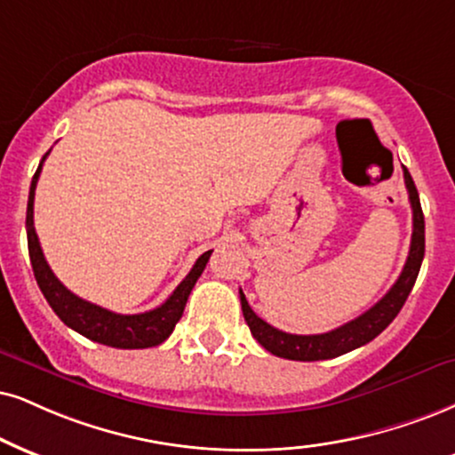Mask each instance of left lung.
<instances>
[{
    "label": "left lung",
    "instance_id": "8db88e82",
    "mask_svg": "<svg viewBox=\"0 0 455 455\" xmlns=\"http://www.w3.org/2000/svg\"><path fill=\"white\" fill-rule=\"evenodd\" d=\"M403 175H405L409 202H411L413 211V234L411 246H409V257L399 280L392 284V289L378 304L369 307L367 312L361 314L355 321L341 324V327L321 335H293L272 327V324H267L263 318H259L251 310L249 301H246L244 293L240 291V304H243L244 321L249 324L253 338L267 352H272L274 356L289 358V361H327V358L341 356L346 352L355 350V347L369 344V341L378 338L395 321L396 314L401 312L403 304L407 301L409 293H411L413 284H416L419 266H422L424 259V212L422 206H419L416 183H413L407 168H403Z\"/></svg>",
    "mask_w": 455,
    "mask_h": 455
}]
</instances>
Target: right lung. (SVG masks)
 Listing matches in <instances>:
<instances>
[{
	"instance_id": "1",
	"label": "right lung",
	"mask_w": 455,
	"mask_h": 455,
	"mask_svg": "<svg viewBox=\"0 0 455 455\" xmlns=\"http://www.w3.org/2000/svg\"><path fill=\"white\" fill-rule=\"evenodd\" d=\"M46 156L39 162L29 189V202H27V244H29L33 274H36L39 289H42L50 307H52L56 316H59L67 327L77 331L84 338L99 341V344L122 347V350H137V347H151L162 344V341L172 333L179 318H181L185 304H188V297L192 293L196 280L200 278L202 272H204L212 251L202 253L188 276L181 280V284L172 291V295L168 297L164 304L154 307V310L149 312L116 314L111 310H105V307H100L97 304H91V301L82 299V297L73 295L71 291L54 276V272L50 270L46 257L42 253V246H39L36 228H33V198H36L37 179L39 172H42V164L44 160H46Z\"/></svg>"
}]
</instances>
